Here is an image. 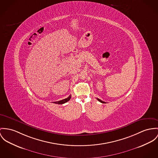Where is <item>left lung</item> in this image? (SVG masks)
Returning a JSON list of instances; mask_svg holds the SVG:
<instances>
[{"instance_id": "8db88e82", "label": "left lung", "mask_w": 158, "mask_h": 158, "mask_svg": "<svg viewBox=\"0 0 158 158\" xmlns=\"http://www.w3.org/2000/svg\"><path fill=\"white\" fill-rule=\"evenodd\" d=\"M97 100L100 102H101V103H105V102H103V101H102V100H101L100 99H99V98H97Z\"/></svg>"}]
</instances>
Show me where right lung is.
<instances>
[{"label": "right lung", "mask_w": 158, "mask_h": 158, "mask_svg": "<svg viewBox=\"0 0 158 158\" xmlns=\"http://www.w3.org/2000/svg\"><path fill=\"white\" fill-rule=\"evenodd\" d=\"M70 98H71V95H70L69 97H67V98H65V99H63V100H60V101H58V102H53V103H56V104L61 105V104H64V103L67 102L68 101H69V100H70Z\"/></svg>", "instance_id": "1"}]
</instances>
